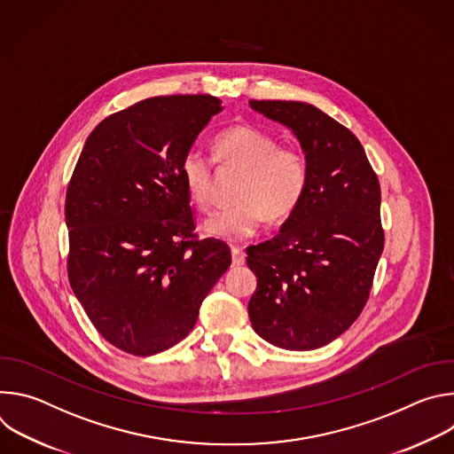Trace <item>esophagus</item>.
Wrapping results in <instances>:
<instances>
[{
    "instance_id": "34e87169",
    "label": "esophagus",
    "mask_w": 454,
    "mask_h": 454,
    "mask_svg": "<svg viewBox=\"0 0 454 454\" xmlns=\"http://www.w3.org/2000/svg\"><path fill=\"white\" fill-rule=\"evenodd\" d=\"M231 262L233 266H242L246 262V253L242 247H231Z\"/></svg>"
}]
</instances>
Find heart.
I'll return each mask as SVG.
<instances>
[{"mask_svg": "<svg viewBox=\"0 0 454 454\" xmlns=\"http://www.w3.org/2000/svg\"><path fill=\"white\" fill-rule=\"evenodd\" d=\"M214 156L221 165L242 170L235 190L237 203L215 210L203 231L228 242L253 237L264 214L277 221L287 217L301 201L309 165L305 154L294 147H280L277 138L262 129L235 123L214 140ZM179 176L188 198L205 208L212 196V165L200 151H188L179 163Z\"/></svg>", "mask_w": 454, "mask_h": 454, "instance_id": "heart-1", "label": "heart"}]
</instances>
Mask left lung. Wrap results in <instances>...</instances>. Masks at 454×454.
Masks as SVG:
<instances>
[{
  "label": "left lung",
  "mask_w": 454,
  "mask_h": 454,
  "mask_svg": "<svg viewBox=\"0 0 454 454\" xmlns=\"http://www.w3.org/2000/svg\"><path fill=\"white\" fill-rule=\"evenodd\" d=\"M282 123L309 165L307 188L280 233L247 247L256 277L247 312L254 333L286 350H314L361 314L384 247L380 186L359 140L312 104L251 100Z\"/></svg>",
  "instance_id": "left-lung-1"
}]
</instances>
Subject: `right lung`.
I'll return each mask as SVG.
<instances>
[{
	"instance_id": "right-lung-1",
	"label": "right lung",
	"mask_w": 454,
	"mask_h": 454,
	"mask_svg": "<svg viewBox=\"0 0 454 454\" xmlns=\"http://www.w3.org/2000/svg\"><path fill=\"white\" fill-rule=\"evenodd\" d=\"M221 111L212 95L142 100L102 120L77 161L64 207L68 278L95 329L127 354L179 343L231 264L223 240H193L179 176Z\"/></svg>"
}]
</instances>
